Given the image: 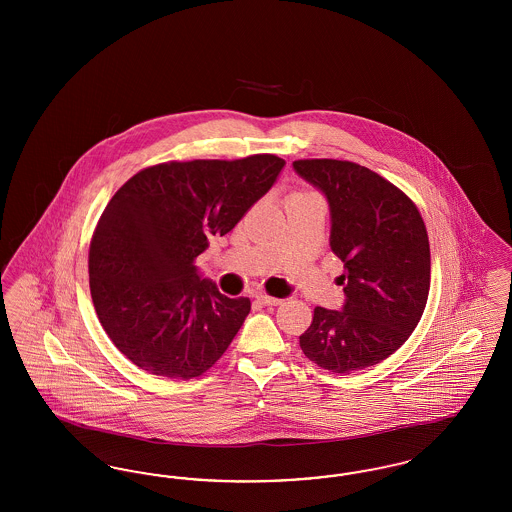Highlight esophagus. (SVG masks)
<instances>
[{
	"label": "esophagus",
	"mask_w": 512,
	"mask_h": 512,
	"mask_svg": "<svg viewBox=\"0 0 512 512\" xmlns=\"http://www.w3.org/2000/svg\"><path fill=\"white\" fill-rule=\"evenodd\" d=\"M257 301H259V303H263V305H267V307H276V305H280V303H282V299H278V297H270V295H265V293H259V295H257Z\"/></svg>",
	"instance_id": "34e87169"
}]
</instances>
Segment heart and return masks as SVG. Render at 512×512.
<instances>
[{"mask_svg":"<svg viewBox=\"0 0 512 512\" xmlns=\"http://www.w3.org/2000/svg\"><path fill=\"white\" fill-rule=\"evenodd\" d=\"M299 194H311V192H299Z\"/></svg>","mask_w":512,"mask_h":512,"instance_id":"obj_1","label":"heart"}]
</instances>
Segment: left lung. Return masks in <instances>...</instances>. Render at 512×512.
I'll list each match as a JSON object with an SVG mask.
<instances>
[{
  "instance_id": "obj_1",
  "label": "left lung",
  "mask_w": 512,
  "mask_h": 512,
  "mask_svg": "<svg viewBox=\"0 0 512 512\" xmlns=\"http://www.w3.org/2000/svg\"><path fill=\"white\" fill-rule=\"evenodd\" d=\"M295 172L330 205V247L343 263L341 311L317 307L299 336L305 357L349 374L378 365L413 334L430 292V242L409 195L351 161L301 159Z\"/></svg>"
}]
</instances>
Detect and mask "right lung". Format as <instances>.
Returning a JSON list of instances; mask_svg holds the SVG:
<instances>
[{
	"mask_svg": "<svg viewBox=\"0 0 512 512\" xmlns=\"http://www.w3.org/2000/svg\"><path fill=\"white\" fill-rule=\"evenodd\" d=\"M286 161H171L134 174L111 197L90 244L99 322L126 359L190 380L215 365L251 311L194 265L211 236L228 234L267 194Z\"/></svg>",
	"mask_w": 512,
	"mask_h": 512,
	"instance_id": "right-lung-1",
	"label": "right lung"
}]
</instances>
